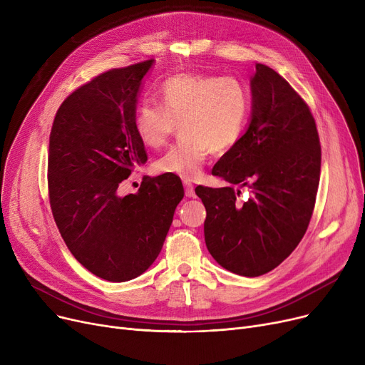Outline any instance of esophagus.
Segmentation results:
<instances>
[{"label": "esophagus", "mask_w": 365, "mask_h": 365, "mask_svg": "<svg viewBox=\"0 0 365 365\" xmlns=\"http://www.w3.org/2000/svg\"><path fill=\"white\" fill-rule=\"evenodd\" d=\"M183 186H185V195H186L187 198H194V197H195L194 185L190 183L189 180H183Z\"/></svg>", "instance_id": "esophagus-1"}]
</instances>
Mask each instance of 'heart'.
Returning a JSON list of instances; mask_svg holds the SVG:
<instances>
[{
	"label": "heart",
	"instance_id": "1",
	"mask_svg": "<svg viewBox=\"0 0 365 365\" xmlns=\"http://www.w3.org/2000/svg\"><path fill=\"white\" fill-rule=\"evenodd\" d=\"M160 106L142 102L134 131L146 148L164 146L179 125L180 139L155 161L163 175L197 179L212 150L225 153L242 138L252 110L248 88L235 76L178 73L157 88Z\"/></svg>",
	"mask_w": 365,
	"mask_h": 365
}]
</instances>
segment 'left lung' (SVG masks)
Wrapping results in <instances>:
<instances>
[{"instance_id":"1","label":"left lung","mask_w":365,"mask_h":365,"mask_svg":"<svg viewBox=\"0 0 365 365\" xmlns=\"http://www.w3.org/2000/svg\"><path fill=\"white\" fill-rule=\"evenodd\" d=\"M252 94L247 131L212 171L231 185L195 189L210 255L242 277L267 274L293 253L309 226L321 173L317 124L299 93L257 63ZM234 185H248L251 198L241 203Z\"/></svg>"}]
</instances>
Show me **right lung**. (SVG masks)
Listing matches in <instances>:
<instances>
[{
    "instance_id": "right-lung-1",
    "label": "right lung",
    "mask_w": 365,
    "mask_h": 365,
    "mask_svg": "<svg viewBox=\"0 0 365 365\" xmlns=\"http://www.w3.org/2000/svg\"><path fill=\"white\" fill-rule=\"evenodd\" d=\"M153 61L106 71L72 91L57 109L48 145V200L73 257L96 277L123 282L158 257L185 192L161 175L138 194L118 186L148 161L133 120Z\"/></svg>"
}]
</instances>
